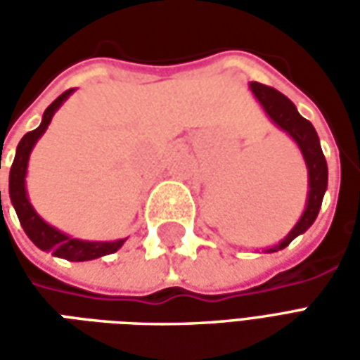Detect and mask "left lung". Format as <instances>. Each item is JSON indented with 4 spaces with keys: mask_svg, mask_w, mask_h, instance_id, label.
<instances>
[{
    "mask_svg": "<svg viewBox=\"0 0 360 360\" xmlns=\"http://www.w3.org/2000/svg\"><path fill=\"white\" fill-rule=\"evenodd\" d=\"M249 89L258 100V103L262 105L266 115L271 119V123L297 142V146H299L302 158H304L307 172H309L307 206L302 210L301 218L278 245H274L270 249H264V252H278V250L285 249L295 237L304 233L314 224L318 212H320V206H322L326 188H328V164H326L316 129L312 127L309 119L302 117L295 108V103L287 96H283L276 89H271V86L260 84V82H250Z\"/></svg>",
    "mask_w": 360,
    "mask_h": 360,
    "instance_id": "8db88e82",
    "label": "left lung"
}]
</instances>
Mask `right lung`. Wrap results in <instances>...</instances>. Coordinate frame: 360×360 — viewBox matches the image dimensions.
Returning a JSON list of instances; mask_svg holds the SVG:
<instances>
[{
	"label": "right lung",
	"instance_id": "1",
	"mask_svg": "<svg viewBox=\"0 0 360 360\" xmlns=\"http://www.w3.org/2000/svg\"><path fill=\"white\" fill-rule=\"evenodd\" d=\"M75 89L67 90L59 96L58 100L48 105V110L44 111L42 123L36 127L34 131L27 133L20 139L17 152H15V160H13L11 172H9V196H11V204L25 233L28 239L34 243L36 247L46 252H51L53 257L65 258L71 262H84V260H94V258L105 257L111 255L123 247L127 239H117V241H82L77 237L59 231L58 227L50 226L46 219L38 216L34 206L28 200L27 193V169L28 160H30V152L34 148L38 139L46 133V129L51 123L53 113L61 108V103L65 102L69 96L73 94ZM0 204H1V191H0Z\"/></svg>",
	"mask_w": 360,
	"mask_h": 360
}]
</instances>
